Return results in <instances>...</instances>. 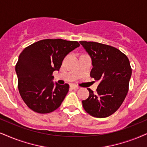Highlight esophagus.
Returning a JSON list of instances; mask_svg holds the SVG:
<instances>
[{"label": "esophagus", "instance_id": "34e87169", "mask_svg": "<svg viewBox=\"0 0 147 147\" xmlns=\"http://www.w3.org/2000/svg\"><path fill=\"white\" fill-rule=\"evenodd\" d=\"M70 88H72V89H78L79 86H78L75 84H71L70 85Z\"/></svg>", "mask_w": 147, "mask_h": 147}]
</instances>
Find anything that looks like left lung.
I'll return each mask as SVG.
<instances>
[{
	"instance_id": "8db88e82",
	"label": "left lung",
	"mask_w": 147,
	"mask_h": 147,
	"mask_svg": "<svg viewBox=\"0 0 147 147\" xmlns=\"http://www.w3.org/2000/svg\"><path fill=\"white\" fill-rule=\"evenodd\" d=\"M92 59L90 77L99 81L96 93L90 88L82 106L90 115L108 117L123 102L131 76L129 59L119 49L94 41H80Z\"/></svg>"
}]
</instances>
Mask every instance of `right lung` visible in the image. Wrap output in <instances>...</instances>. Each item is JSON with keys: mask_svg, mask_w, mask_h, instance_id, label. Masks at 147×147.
<instances>
[{"mask_svg": "<svg viewBox=\"0 0 147 147\" xmlns=\"http://www.w3.org/2000/svg\"><path fill=\"white\" fill-rule=\"evenodd\" d=\"M80 46L78 41L43 39L24 49L16 65L19 93L34 112L46 114L57 110L69 91L68 84L52 82L65 56Z\"/></svg>", "mask_w": 147, "mask_h": 147, "instance_id": "1", "label": "right lung"}]
</instances>
